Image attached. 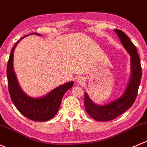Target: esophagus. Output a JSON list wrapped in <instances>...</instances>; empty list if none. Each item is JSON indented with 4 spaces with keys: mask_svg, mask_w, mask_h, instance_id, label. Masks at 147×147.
I'll use <instances>...</instances> for the list:
<instances>
[{
    "mask_svg": "<svg viewBox=\"0 0 147 147\" xmlns=\"http://www.w3.org/2000/svg\"><path fill=\"white\" fill-rule=\"evenodd\" d=\"M84 82V79L83 78H81V77H79V78L77 79V83H78V84H82Z\"/></svg>",
    "mask_w": 147,
    "mask_h": 147,
    "instance_id": "34e87169",
    "label": "esophagus"
}]
</instances>
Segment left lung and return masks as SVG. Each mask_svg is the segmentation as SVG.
Instances as JSON below:
<instances>
[{"label":"left lung","mask_w":147,"mask_h":147,"mask_svg":"<svg viewBox=\"0 0 147 147\" xmlns=\"http://www.w3.org/2000/svg\"><path fill=\"white\" fill-rule=\"evenodd\" d=\"M115 32L125 50L131 57V75L129 81L123 94L115 100L105 105H98L91 100L85 92L84 105L86 111L93 119L97 121H110L116 118L127 110L134 102L142 78V67L136 47L126 34L115 29Z\"/></svg>","instance_id":"1"}]
</instances>
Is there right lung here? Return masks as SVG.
<instances>
[{"mask_svg": "<svg viewBox=\"0 0 147 147\" xmlns=\"http://www.w3.org/2000/svg\"><path fill=\"white\" fill-rule=\"evenodd\" d=\"M30 34L41 36L37 32ZM28 35L24 37H28ZM12 49L7 65V78L8 90L12 101L20 113L25 117L37 122H45L54 117L59 109L61 99L64 93L73 86L74 81H70L55 88L47 94L40 98H33L28 96L20 86L13 69L14 50L20 41Z\"/></svg>", "mask_w": 147, "mask_h": 147, "instance_id": "add662e5", "label": "right lung"}]
</instances>
